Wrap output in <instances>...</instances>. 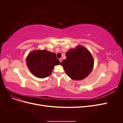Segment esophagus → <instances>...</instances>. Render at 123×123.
Wrapping results in <instances>:
<instances>
[{"label":"esophagus","mask_w":123,"mask_h":123,"mask_svg":"<svg viewBox=\"0 0 123 123\" xmlns=\"http://www.w3.org/2000/svg\"><path fill=\"white\" fill-rule=\"evenodd\" d=\"M59 61H60V62H62V58H59Z\"/></svg>","instance_id":"1"}]
</instances>
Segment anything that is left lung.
<instances>
[{"label": "left lung", "instance_id": "8db88e82", "mask_svg": "<svg viewBox=\"0 0 123 123\" xmlns=\"http://www.w3.org/2000/svg\"><path fill=\"white\" fill-rule=\"evenodd\" d=\"M66 56L67 58L62 61L61 65L72 80H82L91 72L94 66L93 58L84 47L79 45L75 49H71L67 52Z\"/></svg>", "mask_w": 123, "mask_h": 123}]
</instances>
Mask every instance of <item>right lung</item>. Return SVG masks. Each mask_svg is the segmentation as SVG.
I'll return each instance as SVG.
<instances>
[{"label":"right lung","mask_w":123,"mask_h":123,"mask_svg":"<svg viewBox=\"0 0 123 123\" xmlns=\"http://www.w3.org/2000/svg\"><path fill=\"white\" fill-rule=\"evenodd\" d=\"M26 64L35 76L43 79L51 75L55 66L61 64L55 53L47 50H34L29 53Z\"/></svg>","instance_id":"obj_1"}]
</instances>
